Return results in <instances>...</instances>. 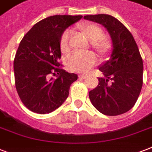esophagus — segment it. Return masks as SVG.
Returning a JSON list of instances; mask_svg holds the SVG:
<instances>
[{
  "label": "esophagus",
  "instance_id": "esophagus-1",
  "mask_svg": "<svg viewBox=\"0 0 152 152\" xmlns=\"http://www.w3.org/2000/svg\"><path fill=\"white\" fill-rule=\"evenodd\" d=\"M86 77H87V76H86V75H84V74H80V75H79V78L85 79Z\"/></svg>",
  "mask_w": 152,
  "mask_h": 152
}]
</instances>
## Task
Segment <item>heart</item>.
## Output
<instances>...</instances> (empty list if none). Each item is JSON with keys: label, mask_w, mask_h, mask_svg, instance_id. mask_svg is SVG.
<instances>
[{"label": "heart", "mask_w": 152, "mask_h": 152, "mask_svg": "<svg viewBox=\"0 0 152 152\" xmlns=\"http://www.w3.org/2000/svg\"><path fill=\"white\" fill-rule=\"evenodd\" d=\"M77 29L88 41L91 42L92 48L100 56H105L108 53L110 44L103 37V31L101 27L93 23H83L78 26ZM71 34L70 31H66L63 33L60 39V50L64 54L71 50ZM96 61L97 58L93 53L75 52L67 60V67L72 72L86 73L96 64Z\"/></svg>", "instance_id": "heart-1"}]
</instances>
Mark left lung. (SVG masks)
Returning a JSON list of instances; mask_svg holds the SVG:
<instances>
[{
  "label": "left lung",
  "mask_w": 152,
  "mask_h": 152,
  "mask_svg": "<svg viewBox=\"0 0 152 152\" xmlns=\"http://www.w3.org/2000/svg\"><path fill=\"white\" fill-rule=\"evenodd\" d=\"M106 27L111 37L113 50L108 61L99 66L103 77L89 91L91 103L100 113L117 116L132 109L143 85V60L130 31L112 15L84 16Z\"/></svg>",
  "instance_id": "8db88e82"
}]
</instances>
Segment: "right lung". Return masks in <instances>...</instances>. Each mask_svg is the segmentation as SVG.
Segmentation results:
<instances>
[{
	"label": "right lung",
	"instance_id": "obj_1",
	"mask_svg": "<svg viewBox=\"0 0 152 152\" xmlns=\"http://www.w3.org/2000/svg\"><path fill=\"white\" fill-rule=\"evenodd\" d=\"M82 17L49 16L34 24L20 42L13 64L15 88L32 112L51 113L69 96L70 86L78 76L64 70L59 63L60 39L67 27Z\"/></svg>",
	"mask_w": 152,
	"mask_h": 152
}]
</instances>
